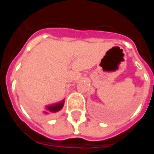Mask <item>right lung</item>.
Returning a JSON list of instances; mask_svg holds the SVG:
<instances>
[{"mask_svg":"<svg viewBox=\"0 0 154 154\" xmlns=\"http://www.w3.org/2000/svg\"><path fill=\"white\" fill-rule=\"evenodd\" d=\"M64 105V100L61 101L59 103L55 104V105H51V106H47V109H46V111H44V114L45 115H54L57 111H59L60 110H62V108L63 107Z\"/></svg>","mask_w":154,"mask_h":154,"instance_id":"add662e5","label":"right lung"}]
</instances>
